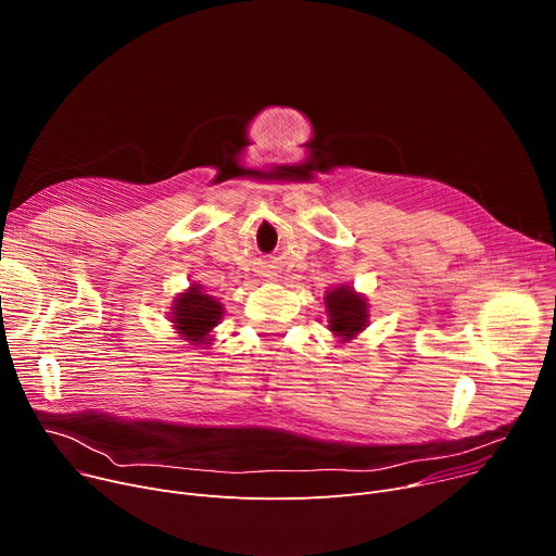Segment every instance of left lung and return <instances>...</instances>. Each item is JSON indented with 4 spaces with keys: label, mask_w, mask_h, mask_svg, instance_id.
Instances as JSON below:
<instances>
[{
    "label": "left lung",
    "mask_w": 556,
    "mask_h": 556,
    "mask_svg": "<svg viewBox=\"0 0 556 556\" xmlns=\"http://www.w3.org/2000/svg\"><path fill=\"white\" fill-rule=\"evenodd\" d=\"M325 304L329 313V329L340 338V342L354 340L369 323L367 300L356 293L352 286H338L327 290Z\"/></svg>",
    "instance_id": "obj_1"
}]
</instances>
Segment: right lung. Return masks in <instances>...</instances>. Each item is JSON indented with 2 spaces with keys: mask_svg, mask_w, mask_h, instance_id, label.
I'll list each match as a JSON object with an SVG mask.
<instances>
[{
  "mask_svg": "<svg viewBox=\"0 0 556 556\" xmlns=\"http://www.w3.org/2000/svg\"><path fill=\"white\" fill-rule=\"evenodd\" d=\"M223 304L212 295H204L202 288L193 283L175 298L170 306V323L182 340L191 344H210V333L223 319Z\"/></svg>",
  "mask_w": 556,
  "mask_h": 556,
  "instance_id": "obj_1",
  "label": "right lung"
}]
</instances>
